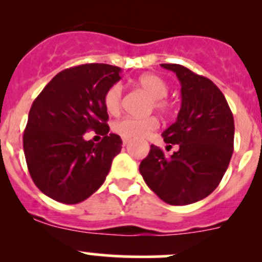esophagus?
<instances>
[{"mask_svg": "<svg viewBox=\"0 0 262 262\" xmlns=\"http://www.w3.org/2000/svg\"><path fill=\"white\" fill-rule=\"evenodd\" d=\"M129 143V141L128 139H123V146H126V144Z\"/></svg>", "mask_w": 262, "mask_h": 262, "instance_id": "obj_1", "label": "esophagus"}]
</instances>
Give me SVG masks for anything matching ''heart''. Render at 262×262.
<instances>
[{
	"instance_id": "b5f03b06",
	"label": "heart",
	"mask_w": 262,
	"mask_h": 262,
	"mask_svg": "<svg viewBox=\"0 0 262 262\" xmlns=\"http://www.w3.org/2000/svg\"><path fill=\"white\" fill-rule=\"evenodd\" d=\"M137 86L144 92L150 101L148 112L153 109L160 114H168L172 110L173 104L167 97L168 86L162 77L155 73H146L137 80ZM104 106L110 115H118L123 106V87L120 83H114L106 90L104 95ZM158 128V120L155 116L143 119L121 118L113 124V130L123 139H136L147 136L148 133Z\"/></svg>"
}]
</instances>
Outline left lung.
Wrapping results in <instances>:
<instances>
[{
    "label": "left lung",
    "mask_w": 262,
    "mask_h": 262,
    "mask_svg": "<svg viewBox=\"0 0 262 262\" xmlns=\"http://www.w3.org/2000/svg\"><path fill=\"white\" fill-rule=\"evenodd\" d=\"M181 83V109L162 133L171 156L152 144L139 165L150 190L171 205H187L212 194L228 168L234 141L233 114L209 78L180 64L165 63Z\"/></svg>",
    "instance_id": "left-lung-1"
}]
</instances>
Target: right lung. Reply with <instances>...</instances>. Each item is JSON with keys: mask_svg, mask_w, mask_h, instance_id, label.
Here are the masks:
<instances>
[{"mask_svg": "<svg viewBox=\"0 0 262 262\" xmlns=\"http://www.w3.org/2000/svg\"><path fill=\"white\" fill-rule=\"evenodd\" d=\"M120 71L104 63L67 68L34 100L24 153L34 184L47 196L77 204L104 184L123 144L118 134H109L104 106L105 92L120 80ZM90 130L101 134L102 142L84 141Z\"/></svg>", "mask_w": 262, "mask_h": 262, "instance_id": "obj_1", "label": "right lung"}]
</instances>
